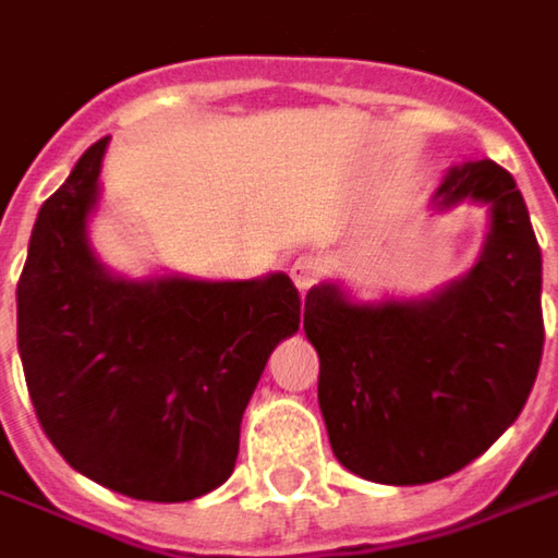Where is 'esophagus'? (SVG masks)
<instances>
[{"instance_id":"34e87169","label":"esophagus","mask_w":558,"mask_h":558,"mask_svg":"<svg viewBox=\"0 0 558 558\" xmlns=\"http://www.w3.org/2000/svg\"><path fill=\"white\" fill-rule=\"evenodd\" d=\"M290 278H293L300 293H306L312 283L322 278V262H318L315 255H300V258L290 265Z\"/></svg>"}]
</instances>
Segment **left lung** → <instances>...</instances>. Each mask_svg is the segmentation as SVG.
<instances>
[{
  "label": "left lung",
  "mask_w": 558,
  "mask_h": 558,
  "mask_svg": "<svg viewBox=\"0 0 558 558\" xmlns=\"http://www.w3.org/2000/svg\"><path fill=\"white\" fill-rule=\"evenodd\" d=\"M483 205L476 262L423 296L356 300L341 280L306 293L318 408L335 458L363 480L420 486L468 468L524 408L543 353V258L511 173L464 160L433 211Z\"/></svg>",
  "instance_id": "obj_1"
}]
</instances>
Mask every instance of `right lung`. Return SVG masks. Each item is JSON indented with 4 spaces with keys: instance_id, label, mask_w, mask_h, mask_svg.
<instances>
[{
    "instance_id": "right-lung-1",
    "label": "right lung",
    "mask_w": 558,
    "mask_h": 558,
    "mask_svg": "<svg viewBox=\"0 0 558 558\" xmlns=\"http://www.w3.org/2000/svg\"><path fill=\"white\" fill-rule=\"evenodd\" d=\"M107 145L84 150L34 220L17 353L44 433L78 474L132 499L189 502L233 474L248 398L271 350L300 331V293L283 271L107 268L87 236Z\"/></svg>"
}]
</instances>
